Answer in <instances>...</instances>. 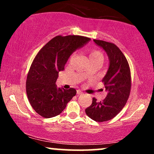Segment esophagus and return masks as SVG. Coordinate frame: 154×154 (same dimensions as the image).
I'll list each match as a JSON object with an SVG mask.
<instances>
[{
	"instance_id": "esophagus-1",
	"label": "esophagus",
	"mask_w": 154,
	"mask_h": 154,
	"mask_svg": "<svg viewBox=\"0 0 154 154\" xmlns=\"http://www.w3.org/2000/svg\"><path fill=\"white\" fill-rule=\"evenodd\" d=\"M77 95H82V92L80 90H77Z\"/></svg>"
}]
</instances>
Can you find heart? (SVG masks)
<instances>
[{
    "mask_svg": "<svg viewBox=\"0 0 154 154\" xmlns=\"http://www.w3.org/2000/svg\"><path fill=\"white\" fill-rule=\"evenodd\" d=\"M89 59L91 62L93 61H102L103 60V55L99 51L95 49H91L89 52Z\"/></svg>",
    "mask_w": 154,
    "mask_h": 154,
    "instance_id": "b5f03b06",
    "label": "heart"
}]
</instances>
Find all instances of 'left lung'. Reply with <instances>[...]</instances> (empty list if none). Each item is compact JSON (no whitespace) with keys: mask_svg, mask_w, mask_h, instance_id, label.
Masks as SVG:
<instances>
[{"mask_svg":"<svg viewBox=\"0 0 154 154\" xmlns=\"http://www.w3.org/2000/svg\"><path fill=\"white\" fill-rule=\"evenodd\" d=\"M106 52L109 67L102 82L107 95L102 101L93 102L85 109L86 114L98 122L109 121L117 115L128 101L131 90V73L128 60L115 44L100 40H93Z\"/></svg>","mask_w":154,"mask_h":154,"instance_id":"1","label":"left lung"}]
</instances>
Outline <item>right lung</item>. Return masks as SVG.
Masks as SVG:
<instances>
[{
	"label": "right lung",
	"instance_id": "right-lung-1",
	"mask_svg": "<svg viewBox=\"0 0 154 154\" xmlns=\"http://www.w3.org/2000/svg\"><path fill=\"white\" fill-rule=\"evenodd\" d=\"M90 40L80 35H58L36 55L27 74L26 92L29 103L39 115L44 118L59 115L76 95L74 88H58L56 79L72 53Z\"/></svg>",
	"mask_w": 154,
	"mask_h": 154
}]
</instances>
